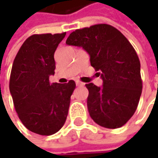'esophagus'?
I'll use <instances>...</instances> for the list:
<instances>
[{"mask_svg": "<svg viewBox=\"0 0 158 158\" xmlns=\"http://www.w3.org/2000/svg\"><path fill=\"white\" fill-rule=\"evenodd\" d=\"M76 86H83V85H84V82H80V81H76Z\"/></svg>", "mask_w": 158, "mask_h": 158, "instance_id": "esophagus-1", "label": "esophagus"}]
</instances>
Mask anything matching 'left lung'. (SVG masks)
<instances>
[{"instance_id": "obj_1", "label": "left lung", "mask_w": 158, "mask_h": 158, "mask_svg": "<svg viewBox=\"0 0 158 158\" xmlns=\"http://www.w3.org/2000/svg\"><path fill=\"white\" fill-rule=\"evenodd\" d=\"M66 44L82 47L100 72L102 87L85 84L91 118L106 128L124 126L136 111L143 90L140 60L130 42L116 28L100 23L76 30Z\"/></svg>"}]
</instances>
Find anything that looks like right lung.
<instances>
[{"label": "right lung", "instance_id": "1", "mask_svg": "<svg viewBox=\"0 0 158 158\" xmlns=\"http://www.w3.org/2000/svg\"><path fill=\"white\" fill-rule=\"evenodd\" d=\"M63 33L34 34L23 42L12 65L9 90L23 126L40 135L57 133L66 121L76 82L51 83L54 52Z\"/></svg>", "mask_w": 158, "mask_h": 158}]
</instances>
